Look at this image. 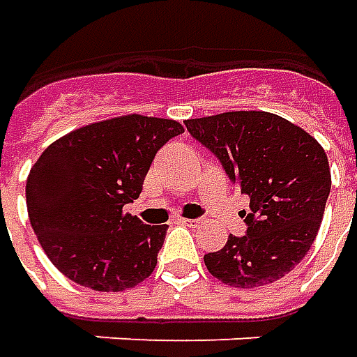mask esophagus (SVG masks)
I'll list each match as a JSON object with an SVG mask.
<instances>
[{
	"label": "esophagus",
	"mask_w": 357,
	"mask_h": 357,
	"mask_svg": "<svg viewBox=\"0 0 357 357\" xmlns=\"http://www.w3.org/2000/svg\"><path fill=\"white\" fill-rule=\"evenodd\" d=\"M176 222H178V224H184V226H190V228H196V226L202 224L200 218H178Z\"/></svg>",
	"instance_id": "esophagus-1"
}]
</instances>
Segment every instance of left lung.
Segmentation results:
<instances>
[{
    "mask_svg": "<svg viewBox=\"0 0 357 357\" xmlns=\"http://www.w3.org/2000/svg\"><path fill=\"white\" fill-rule=\"evenodd\" d=\"M184 126L250 196L245 236L229 234L204 255L208 271L226 284L273 283L314 243L330 195L328 157L305 129L267 112H226Z\"/></svg>",
    "mask_w": 357,
    "mask_h": 357,
    "instance_id": "8db88e82",
    "label": "left lung"
}]
</instances>
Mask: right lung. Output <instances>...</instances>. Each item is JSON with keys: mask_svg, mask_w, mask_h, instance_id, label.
I'll return each instance as SVG.
<instances>
[{"mask_svg": "<svg viewBox=\"0 0 357 357\" xmlns=\"http://www.w3.org/2000/svg\"><path fill=\"white\" fill-rule=\"evenodd\" d=\"M184 133L173 119L114 117L43 151L27 178L31 226L52 265L74 283L117 293L147 279L167 224L123 212L143 190L157 151Z\"/></svg>", "mask_w": 357, "mask_h": 357, "instance_id": "obj_1", "label": "right lung"}]
</instances>
